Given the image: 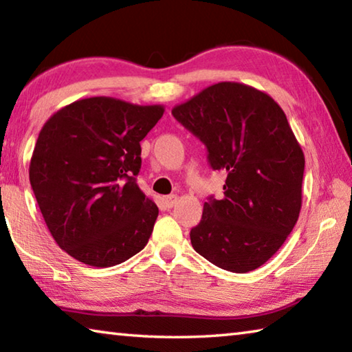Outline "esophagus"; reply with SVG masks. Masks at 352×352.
<instances>
[{"label": "esophagus", "mask_w": 352, "mask_h": 352, "mask_svg": "<svg viewBox=\"0 0 352 352\" xmlns=\"http://www.w3.org/2000/svg\"><path fill=\"white\" fill-rule=\"evenodd\" d=\"M163 201H164V205L168 206V208H172L174 206L177 201H178V197L175 194H172V195H166V197H163Z\"/></svg>", "instance_id": "esophagus-1"}]
</instances>
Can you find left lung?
<instances>
[{
	"instance_id": "left-lung-1",
	"label": "left lung",
	"mask_w": 352,
	"mask_h": 352,
	"mask_svg": "<svg viewBox=\"0 0 352 352\" xmlns=\"http://www.w3.org/2000/svg\"><path fill=\"white\" fill-rule=\"evenodd\" d=\"M172 115L204 142L208 163L226 170L223 199L210 197L190 230L195 252L220 269L247 273L265 264L300 216L305 153L269 94L219 82Z\"/></svg>"
}]
</instances>
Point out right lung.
Masks as SVG:
<instances>
[{
	"label": "right lung",
	"mask_w": 352,
	"mask_h": 352,
	"mask_svg": "<svg viewBox=\"0 0 352 352\" xmlns=\"http://www.w3.org/2000/svg\"><path fill=\"white\" fill-rule=\"evenodd\" d=\"M164 109L98 96L63 107L40 130L29 180L57 245L91 267H111L148 242L158 206L136 183L140 141Z\"/></svg>",
	"instance_id": "right-lung-1"
}]
</instances>
